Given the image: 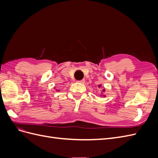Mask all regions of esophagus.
I'll use <instances>...</instances> for the list:
<instances>
[{
    "instance_id": "1",
    "label": "esophagus",
    "mask_w": 158,
    "mask_h": 158,
    "mask_svg": "<svg viewBox=\"0 0 158 158\" xmlns=\"http://www.w3.org/2000/svg\"><path fill=\"white\" fill-rule=\"evenodd\" d=\"M78 82L79 83H82V84H84L85 83V80L83 79V80H78Z\"/></svg>"
}]
</instances>
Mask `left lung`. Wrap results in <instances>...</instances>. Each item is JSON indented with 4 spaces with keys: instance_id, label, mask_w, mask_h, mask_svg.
<instances>
[{
    "instance_id": "8db88e82",
    "label": "left lung",
    "mask_w": 158,
    "mask_h": 158,
    "mask_svg": "<svg viewBox=\"0 0 158 158\" xmlns=\"http://www.w3.org/2000/svg\"><path fill=\"white\" fill-rule=\"evenodd\" d=\"M102 84H99V85H98V87H99V88H102ZM101 93H102V94L101 95H100V96H101V97H103V98H106V95H105V94H103V93L104 92H106V89H103L102 91H101Z\"/></svg>"
}]
</instances>
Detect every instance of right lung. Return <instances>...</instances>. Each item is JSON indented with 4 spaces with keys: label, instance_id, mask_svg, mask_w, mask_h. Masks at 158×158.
Returning a JSON list of instances; mask_svg holds the SVG:
<instances>
[{
    "label": "right lung",
    "instance_id": "obj_1",
    "mask_svg": "<svg viewBox=\"0 0 158 158\" xmlns=\"http://www.w3.org/2000/svg\"><path fill=\"white\" fill-rule=\"evenodd\" d=\"M56 91H59V89H56Z\"/></svg>",
    "mask_w": 158,
    "mask_h": 158
}]
</instances>
